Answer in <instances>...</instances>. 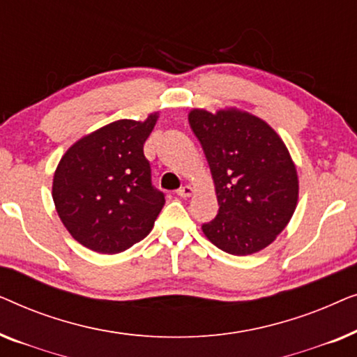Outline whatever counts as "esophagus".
Instances as JSON below:
<instances>
[{"label":"esophagus","instance_id":"1","mask_svg":"<svg viewBox=\"0 0 357 357\" xmlns=\"http://www.w3.org/2000/svg\"><path fill=\"white\" fill-rule=\"evenodd\" d=\"M193 193H195V188L192 187V185H185V187L177 190V195L180 198H190Z\"/></svg>","mask_w":357,"mask_h":357}]
</instances>
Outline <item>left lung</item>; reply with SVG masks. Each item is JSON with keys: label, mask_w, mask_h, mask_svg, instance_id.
Returning <instances> with one entry per match:
<instances>
[{"label": "left lung", "mask_w": 357, "mask_h": 357, "mask_svg": "<svg viewBox=\"0 0 357 357\" xmlns=\"http://www.w3.org/2000/svg\"><path fill=\"white\" fill-rule=\"evenodd\" d=\"M193 130L206 155L219 203L203 234L231 255H252L284 231L299 199V177L281 136L237 107L192 109Z\"/></svg>", "instance_id": "left-lung-1"}]
</instances>
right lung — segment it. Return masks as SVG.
Here are the masks:
<instances>
[{"label":"right lung","mask_w":357,"mask_h":357,"mask_svg":"<svg viewBox=\"0 0 357 357\" xmlns=\"http://www.w3.org/2000/svg\"><path fill=\"white\" fill-rule=\"evenodd\" d=\"M144 121L116 120L70 146L53 174L52 197L63 226L89 250L114 255L151 232L165 199L151 185Z\"/></svg>","instance_id":"add662e5"}]
</instances>
